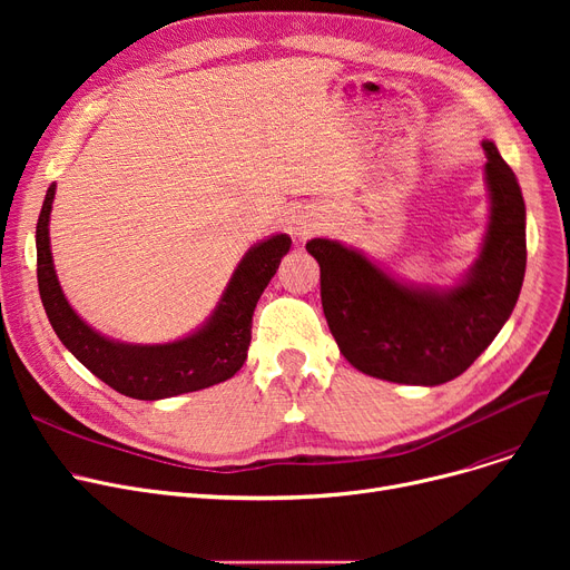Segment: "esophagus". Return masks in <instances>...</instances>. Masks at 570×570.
<instances>
[{
    "mask_svg": "<svg viewBox=\"0 0 570 570\" xmlns=\"http://www.w3.org/2000/svg\"><path fill=\"white\" fill-rule=\"evenodd\" d=\"M314 228H316V224H314V222H309V219L295 222V230H297V235H307V233H312Z\"/></svg>",
    "mask_w": 570,
    "mask_h": 570,
    "instance_id": "1",
    "label": "esophagus"
}]
</instances>
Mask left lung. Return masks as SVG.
<instances>
[{"mask_svg":"<svg viewBox=\"0 0 570 570\" xmlns=\"http://www.w3.org/2000/svg\"><path fill=\"white\" fill-rule=\"evenodd\" d=\"M488 226L478 258L448 286L404 279L365 252L314 237L327 327L346 361L367 376L441 385L458 379L499 335L527 267V209L518 177L490 138L481 140Z\"/></svg>","mask_w":570,"mask_h":570,"instance_id":"obj_1","label":"left lung"}]
</instances>
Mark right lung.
<instances>
[{
    "label": "right lung",
    "mask_w": 570,
    "mask_h": 570,
    "mask_svg": "<svg viewBox=\"0 0 570 570\" xmlns=\"http://www.w3.org/2000/svg\"><path fill=\"white\" fill-rule=\"evenodd\" d=\"M57 185H50L37 224V277L52 331L112 391L134 400H166L217 385L245 365L252 316L282 258L291 249L286 233L267 235L239 258L217 307L191 333L164 344L119 342L89 325L59 286L50 249V213Z\"/></svg>",
    "instance_id": "obj_1"
}]
</instances>
